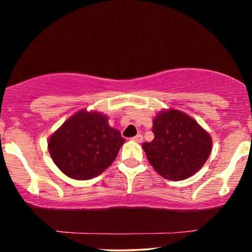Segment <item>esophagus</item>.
I'll return each instance as SVG.
<instances>
[{
	"instance_id": "obj_1",
	"label": "esophagus",
	"mask_w": 252,
	"mask_h": 252,
	"mask_svg": "<svg viewBox=\"0 0 252 252\" xmlns=\"http://www.w3.org/2000/svg\"><path fill=\"white\" fill-rule=\"evenodd\" d=\"M132 141H135L137 143H142L143 142V136L141 135V133H138V135L132 137Z\"/></svg>"
}]
</instances>
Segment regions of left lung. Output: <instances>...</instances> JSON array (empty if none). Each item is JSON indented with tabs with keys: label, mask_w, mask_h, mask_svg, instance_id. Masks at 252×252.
<instances>
[{
	"label": "left lung",
	"mask_w": 252,
	"mask_h": 252,
	"mask_svg": "<svg viewBox=\"0 0 252 252\" xmlns=\"http://www.w3.org/2000/svg\"><path fill=\"white\" fill-rule=\"evenodd\" d=\"M155 138L143 143L152 167L161 177L183 180L195 174L212 152V137L183 111L163 110L154 120Z\"/></svg>",
	"instance_id": "left-lung-1"
}]
</instances>
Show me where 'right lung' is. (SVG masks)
I'll return each instance as SVG.
<instances>
[{"label":"right lung","instance_id":"obj_1","mask_svg":"<svg viewBox=\"0 0 252 252\" xmlns=\"http://www.w3.org/2000/svg\"><path fill=\"white\" fill-rule=\"evenodd\" d=\"M124 142L106 115L82 109L52 133L47 146L63 173L76 180H88L110 166Z\"/></svg>","mask_w":252,"mask_h":252}]
</instances>
